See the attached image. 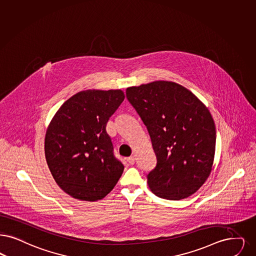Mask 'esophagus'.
Returning a JSON list of instances; mask_svg holds the SVG:
<instances>
[{"instance_id":"34e87169","label":"esophagus","mask_w":256,"mask_h":256,"mask_svg":"<svg viewBox=\"0 0 256 256\" xmlns=\"http://www.w3.org/2000/svg\"><path fill=\"white\" fill-rule=\"evenodd\" d=\"M126 160H128V164H134V163H135V158H134V156L128 157Z\"/></svg>"}]
</instances>
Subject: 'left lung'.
Listing matches in <instances>:
<instances>
[{"label": "left lung", "instance_id": "8db88e82", "mask_svg": "<svg viewBox=\"0 0 256 256\" xmlns=\"http://www.w3.org/2000/svg\"><path fill=\"white\" fill-rule=\"evenodd\" d=\"M146 126L157 164L148 175L154 194L181 200L195 194L214 168L216 128L204 102L183 86L154 81L126 88Z\"/></svg>", "mask_w": 256, "mask_h": 256}]
</instances>
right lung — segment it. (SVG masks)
Returning <instances> with one entry per match:
<instances>
[{
    "instance_id": "obj_1",
    "label": "right lung",
    "mask_w": 256,
    "mask_h": 256,
    "mask_svg": "<svg viewBox=\"0 0 256 256\" xmlns=\"http://www.w3.org/2000/svg\"><path fill=\"white\" fill-rule=\"evenodd\" d=\"M124 99L121 90H88L60 106L48 124L44 154L55 182L82 201L108 194L123 174L106 126Z\"/></svg>"
}]
</instances>
